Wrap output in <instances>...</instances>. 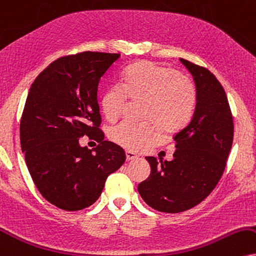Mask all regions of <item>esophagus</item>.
<instances>
[{
  "label": "esophagus",
  "instance_id": "34e87169",
  "mask_svg": "<svg viewBox=\"0 0 256 256\" xmlns=\"http://www.w3.org/2000/svg\"><path fill=\"white\" fill-rule=\"evenodd\" d=\"M136 158L138 156L134 152H130V150H127V152H126V159H127V162H132V160H135Z\"/></svg>",
  "mask_w": 256,
  "mask_h": 256
}]
</instances>
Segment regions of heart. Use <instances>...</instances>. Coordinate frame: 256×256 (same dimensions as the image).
I'll return each mask as SVG.
<instances>
[{
	"label": "heart",
	"mask_w": 256,
	"mask_h": 256,
	"mask_svg": "<svg viewBox=\"0 0 256 256\" xmlns=\"http://www.w3.org/2000/svg\"><path fill=\"white\" fill-rule=\"evenodd\" d=\"M128 97L146 100L144 124L124 121L114 126L109 138L118 146L138 150L160 136V126L166 133L184 127L191 118L196 103L194 84L176 70L150 62L128 68L121 84L106 88L102 96V109L109 121L118 120L126 108ZM157 124L156 125L155 123Z\"/></svg>",
	"instance_id": "b5f03b06"
}]
</instances>
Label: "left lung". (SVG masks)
<instances>
[{
	"label": "left lung",
	"instance_id": "left-lung-1",
	"mask_svg": "<svg viewBox=\"0 0 256 256\" xmlns=\"http://www.w3.org/2000/svg\"><path fill=\"white\" fill-rule=\"evenodd\" d=\"M194 77L196 108L190 123L173 138L171 162L146 156L150 174L138 191L150 208L167 214L188 210L215 188L226 168L234 123L226 91L208 68L180 58Z\"/></svg>",
	"mask_w": 256,
	"mask_h": 256
}]
</instances>
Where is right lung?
<instances>
[{"label": "right lung", "instance_id": "obj_1", "mask_svg": "<svg viewBox=\"0 0 256 256\" xmlns=\"http://www.w3.org/2000/svg\"><path fill=\"white\" fill-rule=\"evenodd\" d=\"M120 54L83 52L62 56L38 76L20 122L24 162L42 197L56 208L77 211L92 205L106 178L126 160L123 148L104 141L97 90ZM88 134L100 144L82 148Z\"/></svg>", "mask_w": 256, "mask_h": 256}]
</instances>
